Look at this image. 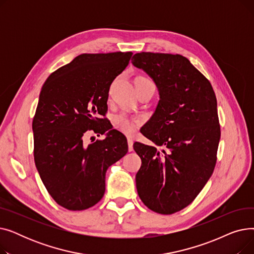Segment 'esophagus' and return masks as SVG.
Returning a JSON list of instances; mask_svg holds the SVG:
<instances>
[{"label": "esophagus", "instance_id": "34e87169", "mask_svg": "<svg viewBox=\"0 0 254 254\" xmlns=\"http://www.w3.org/2000/svg\"><path fill=\"white\" fill-rule=\"evenodd\" d=\"M132 144H134V141H132V139H131V138H127L128 151H132Z\"/></svg>", "mask_w": 254, "mask_h": 254}]
</instances>
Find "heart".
<instances>
[{
	"label": "heart",
	"mask_w": 254,
	"mask_h": 254,
	"mask_svg": "<svg viewBox=\"0 0 254 254\" xmlns=\"http://www.w3.org/2000/svg\"><path fill=\"white\" fill-rule=\"evenodd\" d=\"M138 80H149L148 78L141 77ZM142 123L141 117L130 116L126 113H119L113 116L112 124L114 128L124 132L126 135H131L135 131L136 127Z\"/></svg>",
	"instance_id": "b5f03b06"
}]
</instances>
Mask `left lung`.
<instances>
[{"instance_id": "8db88e82", "label": "left lung", "mask_w": 254, "mask_h": 254, "mask_svg": "<svg viewBox=\"0 0 254 254\" xmlns=\"http://www.w3.org/2000/svg\"><path fill=\"white\" fill-rule=\"evenodd\" d=\"M131 63L158 88L161 100L134 149L142 165L137 191L146 207L173 214L191 204L214 171L220 140L215 92L209 80L183 56L139 52Z\"/></svg>"}]
</instances>
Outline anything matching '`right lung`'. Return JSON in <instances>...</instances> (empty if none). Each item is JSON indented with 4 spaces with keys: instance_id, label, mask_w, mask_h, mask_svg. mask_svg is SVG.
<instances>
[{
    "instance_id": "obj_1",
    "label": "right lung",
    "mask_w": 254,
    "mask_h": 254,
    "mask_svg": "<svg viewBox=\"0 0 254 254\" xmlns=\"http://www.w3.org/2000/svg\"><path fill=\"white\" fill-rule=\"evenodd\" d=\"M131 56L83 53L51 73L42 86L33 118L34 159L48 193L65 209L96 205L105 193L107 169L127 152V138L115 129L88 145L85 139L89 132L111 128L105 117L109 88Z\"/></svg>"
}]
</instances>
